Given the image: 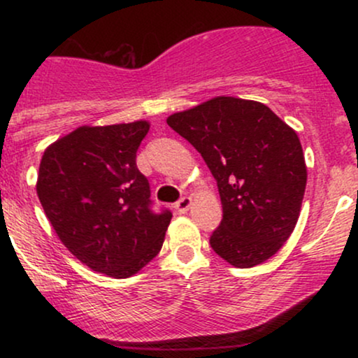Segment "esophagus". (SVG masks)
I'll list each match as a JSON object with an SVG mask.
<instances>
[{
    "label": "esophagus",
    "instance_id": "1",
    "mask_svg": "<svg viewBox=\"0 0 358 358\" xmlns=\"http://www.w3.org/2000/svg\"><path fill=\"white\" fill-rule=\"evenodd\" d=\"M190 207H192V199H190V196H183V199H180L178 202L175 203V208L180 213H185Z\"/></svg>",
    "mask_w": 358,
    "mask_h": 358
}]
</instances>
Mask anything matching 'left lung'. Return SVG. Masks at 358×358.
Here are the masks:
<instances>
[{"mask_svg":"<svg viewBox=\"0 0 358 358\" xmlns=\"http://www.w3.org/2000/svg\"><path fill=\"white\" fill-rule=\"evenodd\" d=\"M166 122L217 180L224 219L212 249L239 269L273 257L296 227L306 188L296 131L262 102L229 96L171 114Z\"/></svg>","mask_w":358,"mask_h":358,"instance_id":"8db88e82","label":"left lung"}]
</instances>
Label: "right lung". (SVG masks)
Listing matches in <instances>:
<instances>
[{
  "instance_id": "obj_1",
  "label": "right lung",
  "mask_w": 358,
  "mask_h": 358,
  "mask_svg": "<svg viewBox=\"0 0 358 358\" xmlns=\"http://www.w3.org/2000/svg\"><path fill=\"white\" fill-rule=\"evenodd\" d=\"M148 121L80 126L45 150L36 193L62 244L109 278L134 276L165 242L171 212L150 208L136 166Z\"/></svg>"
}]
</instances>
